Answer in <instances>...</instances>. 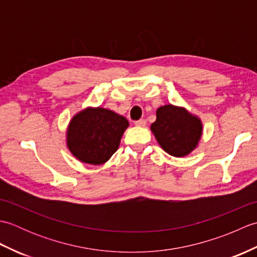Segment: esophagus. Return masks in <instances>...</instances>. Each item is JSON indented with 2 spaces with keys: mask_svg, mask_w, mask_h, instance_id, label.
I'll return each instance as SVG.
<instances>
[{
  "mask_svg": "<svg viewBox=\"0 0 257 257\" xmlns=\"http://www.w3.org/2000/svg\"><path fill=\"white\" fill-rule=\"evenodd\" d=\"M135 123H136V125H139V127H145L147 121H146V119H139Z\"/></svg>",
  "mask_w": 257,
  "mask_h": 257,
  "instance_id": "obj_1",
  "label": "esophagus"
}]
</instances>
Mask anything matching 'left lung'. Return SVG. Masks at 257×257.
Instances as JSON below:
<instances>
[{"label":"left lung","instance_id":"1","mask_svg":"<svg viewBox=\"0 0 257 257\" xmlns=\"http://www.w3.org/2000/svg\"><path fill=\"white\" fill-rule=\"evenodd\" d=\"M151 132L169 155L184 157L198 145L202 124L185 109L167 105L158 108L157 120L151 124Z\"/></svg>","mask_w":257,"mask_h":257}]
</instances>
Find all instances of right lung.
I'll return each instance as SVG.
<instances>
[{
    "instance_id": "obj_1",
    "label": "right lung",
    "mask_w": 257,
    "mask_h": 257,
    "mask_svg": "<svg viewBox=\"0 0 257 257\" xmlns=\"http://www.w3.org/2000/svg\"><path fill=\"white\" fill-rule=\"evenodd\" d=\"M128 120L105 108H88L72 119L67 146L78 160L101 165L117 151Z\"/></svg>"
}]
</instances>
